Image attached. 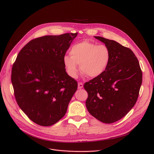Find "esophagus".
I'll return each mask as SVG.
<instances>
[{
  "instance_id": "34e87169",
  "label": "esophagus",
  "mask_w": 154,
  "mask_h": 154,
  "mask_svg": "<svg viewBox=\"0 0 154 154\" xmlns=\"http://www.w3.org/2000/svg\"><path fill=\"white\" fill-rule=\"evenodd\" d=\"M83 85H83L82 83L79 82V83L78 84V88H79V89H81V88H82Z\"/></svg>"
}]
</instances>
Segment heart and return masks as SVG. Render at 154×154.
<instances>
[{
  "label": "heart",
  "instance_id": "1",
  "mask_svg": "<svg viewBox=\"0 0 154 154\" xmlns=\"http://www.w3.org/2000/svg\"><path fill=\"white\" fill-rule=\"evenodd\" d=\"M70 55H65L63 62L69 75L77 78L80 69L88 77L94 78L106 70L110 60V49L105 45H98L87 40L74 44Z\"/></svg>",
  "mask_w": 154,
  "mask_h": 154
}]
</instances>
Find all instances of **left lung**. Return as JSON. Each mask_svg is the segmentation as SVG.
<instances>
[{
	"mask_svg": "<svg viewBox=\"0 0 154 154\" xmlns=\"http://www.w3.org/2000/svg\"><path fill=\"white\" fill-rule=\"evenodd\" d=\"M110 49V60L100 75L86 82L85 102L90 114L100 122L114 123L135 104L142 82V72L134 52L113 40L94 37Z\"/></svg>",
	"mask_w": 154,
	"mask_h": 154,
	"instance_id": "1",
	"label": "left lung"
}]
</instances>
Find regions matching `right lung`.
I'll return each mask as SVG.
<instances>
[{"label":"right lung","mask_w":154,"mask_h":154,"mask_svg":"<svg viewBox=\"0 0 154 154\" xmlns=\"http://www.w3.org/2000/svg\"><path fill=\"white\" fill-rule=\"evenodd\" d=\"M77 33L32 40L19 53L11 81L19 107L35 124L51 126L66 114L77 82L66 71L63 58Z\"/></svg>","instance_id":"obj_1"}]
</instances>
